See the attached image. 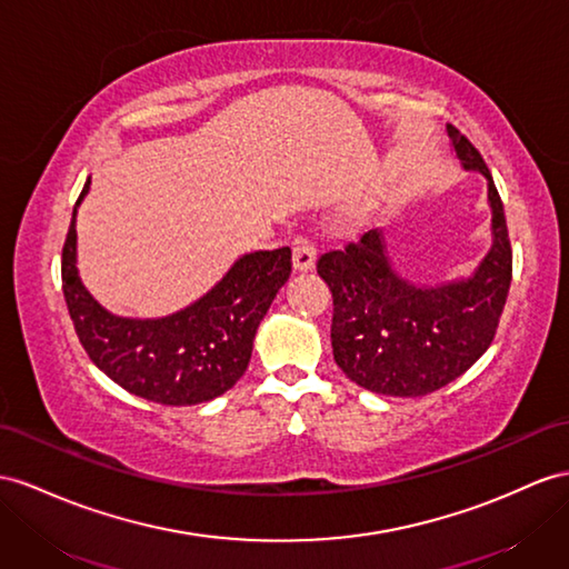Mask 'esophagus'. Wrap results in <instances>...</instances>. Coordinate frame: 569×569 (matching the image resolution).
<instances>
[{
	"label": "esophagus",
	"instance_id": "esophagus-1",
	"mask_svg": "<svg viewBox=\"0 0 569 569\" xmlns=\"http://www.w3.org/2000/svg\"><path fill=\"white\" fill-rule=\"evenodd\" d=\"M317 261V247L310 238H298L293 247V269L300 273H308L315 269Z\"/></svg>",
	"mask_w": 569,
	"mask_h": 569
}]
</instances>
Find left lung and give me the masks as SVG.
<instances>
[{
  "mask_svg": "<svg viewBox=\"0 0 569 569\" xmlns=\"http://www.w3.org/2000/svg\"><path fill=\"white\" fill-rule=\"evenodd\" d=\"M463 170L488 180L492 247L469 279L416 286L391 267L380 228L319 257L333 298V360L375 395L413 399L457 380L488 351L512 281L505 209L483 158L447 124Z\"/></svg>",
  "mask_w": 569,
  "mask_h": 569,
  "instance_id": "left-lung-1",
  "label": "left lung"
}]
</instances>
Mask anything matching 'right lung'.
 <instances>
[{"mask_svg":"<svg viewBox=\"0 0 569 569\" xmlns=\"http://www.w3.org/2000/svg\"><path fill=\"white\" fill-rule=\"evenodd\" d=\"M62 250V290L86 353L129 395L163 406L211 401L236 385L252 356L261 319L290 276V250L240 257L207 296L158 319L100 308L77 269V209Z\"/></svg>","mask_w":569,"mask_h":569,"instance_id":"add662e5","label":"right lung"}]
</instances>
